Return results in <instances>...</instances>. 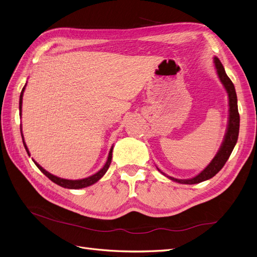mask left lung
Segmentation results:
<instances>
[{
    "instance_id": "obj_1",
    "label": "left lung",
    "mask_w": 257,
    "mask_h": 257,
    "mask_svg": "<svg viewBox=\"0 0 257 257\" xmlns=\"http://www.w3.org/2000/svg\"><path fill=\"white\" fill-rule=\"evenodd\" d=\"M214 63H215V68L218 74V77H219L221 83L223 84L224 89L226 90L227 96H229V122H227V129L225 132V136L223 139L222 144L218 150V153L214 157V159L211 161V163L208 164L202 172L197 175L194 178L191 179H176L173 177H169L165 175L164 173L161 172V170L158 168L159 172L161 174H163L166 176L168 179L173 180L175 182L181 183V184H197L205 181V180H208L213 178L219 170L224 166L225 162L227 159L230 158L232 151L237 143V139H238V134H239V113H238V107H237V95L235 91V87L231 79L227 77V75L224 71V68L220 60L217 58V57H214Z\"/></svg>"
}]
</instances>
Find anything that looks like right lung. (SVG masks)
I'll use <instances>...</instances> for the list:
<instances>
[{"instance_id":"add662e5","label":"right lung","mask_w":257,"mask_h":257,"mask_svg":"<svg viewBox=\"0 0 257 257\" xmlns=\"http://www.w3.org/2000/svg\"><path fill=\"white\" fill-rule=\"evenodd\" d=\"M25 87H26V84L24 85V88L22 89V92H21V95H20V101H19V110H20V116H21V112H22V99H23V93H24V90H25ZM21 129V134H22V127L20 128ZM22 140H23V145H24V147H25V149H26V153L28 154V156H30V151H28V148H27V146H26V144H25V142H24V138H23V135H22ZM112 150H113V146L111 147V149H110V151H109V156H108V160H107V162H106V164L103 165V167L99 170V172H97L96 174H94V175H92V176H90V177H88V178H84V179H80V180H68V179H62V178H59V177H56V176H54V175H52V174H50L49 172H46V170L43 168V167H41L39 164H38L36 161H34V163L36 164V166L39 168L41 172L49 178L51 181H53L54 183H56V184H58V185H60V186H62V187H64V188H70V189H79V188H83V187H88V186H90V185H92V184H94V183H96L98 180L100 179V178H102V176L107 173V170H108V168H109V166H110V163H111V160H112Z\"/></svg>"}]
</instances>
